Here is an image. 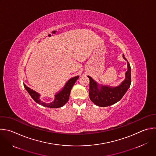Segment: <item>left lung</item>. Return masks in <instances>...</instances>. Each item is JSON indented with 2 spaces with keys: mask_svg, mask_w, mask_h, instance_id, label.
Here are the masks:
<instances>
[{
  "mask_svg": "<svg viewBox=\"0 0 156 156\" xmlns=\"http://www.w3.org/2000/svg\"><path fill=\"white\" fill-rule=\"evenodd\" d=\"M123 58L127 62V71L126 73V78L122 83L116 86H100L90 76L89 78V98L96 105L105 107L112 105L119 101L126 94L131 84V68L129 62L123 55Z\"/></svg>",
  "mask_w": 156,
  "mask_h": 156,
  "instance_id": "obj_1",
  "label": "left lung"
}]
</instances>
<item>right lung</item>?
Segmentation results:
<instances>
[{"instance_id":"obj_1","label":"right lung","mask_w":156,"mask_h":156,"mask_svg":"<svg viewBox=\"0 0 156 156\" xmlns=\"http://www.w3.org/2000/svg\"><path fill=\"white\" fill-rule=\"evenodd\" d=\"M79 76H76L70 78L65 84L63 89L60 90L59 92L56 94L55 100L51 103H45L41 101L40 98V95L36 91L31 89L30 87H27L25 84H24V86L26 90L28 92L31 97L34 99V100L43 107L51 108H58L64 106L66 103L69 101L70 93L72 87L73 86L76 81L78 79Z\"/></svg>"}]
</instances>
